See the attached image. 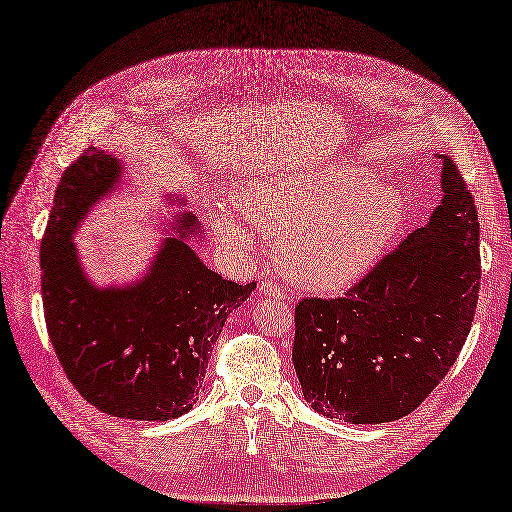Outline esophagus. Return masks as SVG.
Listing matches in <instances>:
<instances>
[{"label":"esophagus","mask_w":512,"mask_h":512,"mask_svg":"<svg viewBox=\"0 0 512 512\" xmlns=\"http://www.w3.org/2000/svg\"><path fill=\"white\" fill-rule=\"evenodd\" d=\"M257 291H259V295H263V298H276V300L285 298V289L272 283V280H261Z\"/></svg>","instance_id":"esophagus-1"}]
</instances>
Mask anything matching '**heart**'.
I'll use <instances>...</instances> for the list:
<instances>
[{"mask_svg": "<svg viewBox=\"0 0 512 512\" xmlns=\"http://www.w3.org/2000/svg\"><path fill=\"white\" fill-rule=\"evenodd\" d=\"M236 208L212 214L219 242L238 253L255 249L251 223L280 236L278 261L304 289L332 293L353 285L389 249L406 219V197L355 163L246 178Z\"/></svg>", "mask_w": 512, "mask_h": 512, "instance_id": "heart-1", "label": "heart"}]
</instances>
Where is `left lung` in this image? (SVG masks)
<instances>
[{
  "label": "left lung",
  "instance_id": "obj_1",
  "mask_svg": "<svg viewBox=\"0 0 512 512\" xmlns=\"http://www.w3.org/2000/svg\"><path fill=\"white\" fill-rule=\"evenodd\" d=\"M430 221L338 300L295 308L293 368L327 419L387 423L415 410L464 346L481 287L478 212L451 157Z\"/></svg>",
  "mask_w": 512,
  "mask_h": 512
}]
</instances>
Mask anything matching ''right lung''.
I'll list each match as a JSON object with an SVG mask.
<instances>
[{"label": "right lung", "instance_id": "obj_1", "mask_svg": "<svg viewBox=\"0 0 512 512\" xmlns=\"http://www.w3.org/2000/svg\"><path fill=\"white\" fill-rule=\"evenodd\" d=\"M123 159L89 148L63 172L40 249L42 302L53 349L78 393L108 415L168 421L191 410L229 312L255 283L212 272L189 242L200 221L180 210L148 270L125 285H97L72 240L91 208L123 185ZM185 206V197H166Z\"/></svg>", "mask_w": 512, "mask_h": 512}]
</instances>
